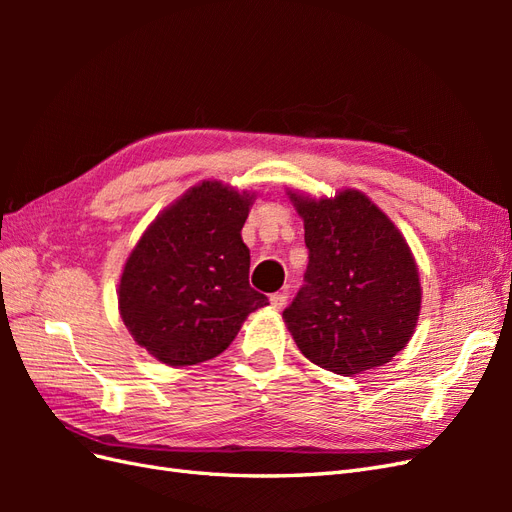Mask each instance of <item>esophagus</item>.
Masks as SVG:
<instances>
[{
    "instance_id": "34e87169",
    "label": "esophagus",
    "mask_w": 512,
    "mask_h": 512,
    "mask_svg": "<svg viewBox=\"0 0 512 512\" xmlns=\"http://www.w3.org/2000/svg\"><path fill=\"white\" fill-rule=\"evenodd\" d=\"M269 301H271V305L275 309H282L286 305V301H288V292H273Z\"/></svg>"
}]
</instances>
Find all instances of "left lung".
<instances>
[{"label": "left lung", "instance_id": "left-lung-1", "mask_svg": "<svg viewBox=\"0 0 512 512\" xmlns=\"http://www.w3.org/2000/svg\"><path fill=\"white\" fill-rule=\"evenodd\" d=\"M290 198L309 252L305 284L284 309L294 342L309 361L344 376L389 363L410 342L421 312L408 243L356 190Z\"/></svg>", "mask_w": 512, "mask_h": 512}]
</instances>
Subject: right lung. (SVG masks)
<instances>
[{"instance_id":"obj_1","label":"right lung","mask_w":512,"mask_h":512,"mask_svg":"<svg viewBox=\"0 0 512 512\" xmlns=\"http://www.w3.org/2000/svg\"><path fill=\"white\" fill-rule=\"evenodd\" d=\"M252 196L218 181L196 185L170 205L123 267L119 312L138 346L183 367L222 354L243 320L265 307L250 286L241 228Z\"/></svg>"}]
</instances>
